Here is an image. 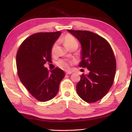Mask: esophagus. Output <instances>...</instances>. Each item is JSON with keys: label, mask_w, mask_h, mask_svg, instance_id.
Instances as JSON below:
<instances>
[{"label": "esophagus", "mask_w": 132, "mask_h": 132, "mask_svg": "<svg viewBox=\"0 0 132 132\" xmlns=\"http://www.w3.org/2000/svg\"><path fill=\"white\" fill-rule=\"evenodd\" d=\"M72 72H71V71H66V75H71V74H72Z\"/></svg>", "instance_id": "obj_1"}]
</instances>
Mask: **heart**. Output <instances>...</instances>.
Segmentation results:
<instances>
[{
    "label": "heart",
    "mask_w": 132,
    "mask_h": 132,
    "mask_svg": "<svg viewBox=\"0 0 132 132\" xmlns=\"http://www.w3.org/2000/svg\"><path fill=\"white\" fill-rule=\"evenodd\" d=\"M62 42L64 43L65 46L69 48L70 47L74 46V45H78V43L77 40H76L75 38L72 36L70 34H66L61 39ZM57 43H54L53 45L52 48H51V54L53 55L56 54L57 51ZM73 63L72 61H69V60H61L60 61H57V64L59 67H60L62 69H64L67 70V69H69L70 68V65Z\"/></svg>",
    "instance_id": "1"
}]
</instances>
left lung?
Instances as JSON below:
<instances>
[{
    "mask_svg": "<svg viewBox=\"0 0 132 132\" xmlns=\"http://www.w3.org/2000/svg\"><path fill=\"white\" fill-rule=\"evenodd\" d=\"M81 44V61L79 66L87 68L88 75H82L76 86L77 93L83 101L92 103L107 94L112 86L116 71L113 50L105 39L84 30H68Z\"/></svg>",
    "mask_w": 132,
    "mask_h": 132,
    "instance_id": "obj_1",
    "label": "left lung"
}]
</instances>
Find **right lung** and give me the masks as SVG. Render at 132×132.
I'll return each mask as SVG.
<instances>
[{
    "instance_id": "right-lung-1",
    "label": "right lung",
    "mask_w": 132,
    "mask_h": 132,
    "mask_svg": "<svg viewBox=\"0 0 132 132\" xmlns=\"http://www.w3.org/2000/svg\"><path fill=\"white\" fill-rule=\"evenodd\" d=\"M61 34L60 31L35 33L23 41L16 54L20 79L31 95L41 102L56 95L65 76L60 68L50 72L44 66L51 61V48Z\"/></svg>"
}]
</instances>
